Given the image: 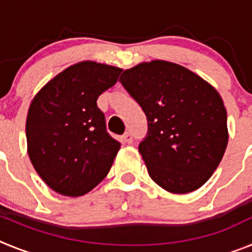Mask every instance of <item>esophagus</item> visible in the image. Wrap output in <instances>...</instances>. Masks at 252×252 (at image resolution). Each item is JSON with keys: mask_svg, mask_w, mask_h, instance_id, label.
<instances>
[{"mask_svg": "<svg viewBox=\"0 0 252 252\" xmlns=\"http://www.w3.org/2000/svg\"><path fill=\"white\" fill-rule=\"evenodd\" d=\"M122 140H124L125 144H131V142L133 141L132 135H131L130 132H125V135H124V136H122Z\"/></svg>", "mask_w": 252, "mask_h": 252, "instance_id": "1", "label": "esophagus"}]
</instances>
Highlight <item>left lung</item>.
Wrapping results in <instances>:
<instances>
[{
	"instance_id": "8db88e82",
	"label": "left lung",
	"mask_w": 252,
	"mask_h": 252,
	"mask_svg": "<svg viewBox=\"0 0 252 252\" xmlns=\"http://www.w3.org/2000/svg\"><path fill=\"white\" fill-rule=\"evenodd\" d=\"M120 82L148 119L139 151L151 179L177 194L201 188L228 142L221 95L199 75L165 60L126 69Z\"/></svg>"
}]
</instances>
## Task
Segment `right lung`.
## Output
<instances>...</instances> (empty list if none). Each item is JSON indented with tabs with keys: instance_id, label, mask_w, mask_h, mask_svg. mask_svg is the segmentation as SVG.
I'll return each instance as SVG.
<instances>
[{
	"instance_id": "obj_1",
	"label": "right lung",
	"mask_w": 252,
	"mask_h": 252,
	"mask_svg": "<svg viewBox=\"0 0 252 252\" xmlns=\"http://www.w3.org/2000/svg\"><path fill=\"white\" fill-rule=\"evenodd\" d=\"M122 69L81 62L37 92L26 119L31 162L59 194L79 197L108 174L120 144L107 132L99 95L115 86Z\"/></svg>"
}]
</instances>
